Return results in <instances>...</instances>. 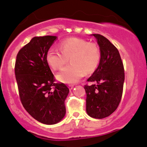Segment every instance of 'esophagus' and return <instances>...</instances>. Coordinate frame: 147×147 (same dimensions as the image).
Listing matches in <instances>:
<instances>
[{
	"instance_id": "34e87169",
	"label": "esophagus",
	"mask_w": 147,
	"mask_h": 147,
	"mask_svg": "<svg viewBox=\"0 0 147 147\" xmlns=\"http://www.w3.org/2000/svg\"><path fill=\"white\" fill-rule=\"evenodd\" d=\"M68 88H69V90H72V88H73L74 85H68Z\"/></svg>"
}]
</instances>
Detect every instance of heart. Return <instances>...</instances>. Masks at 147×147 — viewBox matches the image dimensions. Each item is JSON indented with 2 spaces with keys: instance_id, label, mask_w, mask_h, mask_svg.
I'll use <instances>...</instances> for the list:
<instances>
[{
  "instance_id": "heart-1",
  "label": "heart",
  "mask_w": 147,
  "mask_h": 147,
  "mask_svg": "<svg viewBox=\"0 0 147 147\" xmlns=\"http://www.w3.org/2000/svg\"><path fill=\"white\" fill-rule=\"evenodd\" d=\"M60 51L51 47L46 53L48 65L53 70H59L70 61L57 75V79L65 83L77 82L85 75L96 70L101 60V51L94 42L77 37L64 39L59 43Z\"/></svg>"
}]
</instances>
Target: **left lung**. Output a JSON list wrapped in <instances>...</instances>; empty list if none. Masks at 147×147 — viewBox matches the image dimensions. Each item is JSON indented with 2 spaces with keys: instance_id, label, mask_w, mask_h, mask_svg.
<instances>
[{
  "instance_id": "left-lung-1",
  "label": "left lung",
  "mask_w": 147,
  "mask_h": 147,
  "mask_svg": "<svg viewBox=\"0 0 147 147\" xmlns=\"http://www.w3.org/2000/svg\"><path fill=\"white\" fill-rule=\"evenodd\" d=\"M101 51L99 66L87 79L94 84L84 85L87 113L95 119L109 117L117 109L123 94L124 67L119 52L106 37L92 34Z\"/></svg>"
}]
</instances>
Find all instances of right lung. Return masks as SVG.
Returning a JSON list of instances; mask_svg holds the SVG:
<instances>
[{
    "mask_svg": "<svg viewBox=\"0 0 147 147\" xmlns=\"http://www.w3.org/2000/svg\"><path fill=\"white\" fill-rule=\"evenodd\" d=\"M55 36L34 37L18 52L15 75L20 101L33 118L40 123L53 125L66 114L64 101L69 89L55 83L45 59L46 53L56 39Z\"/></svg>",
    "mask_w": 147,
    "mask_h": 147,
    "instance_id": "right-lung-1",
    "label": "right lung"
}]
</instances>
